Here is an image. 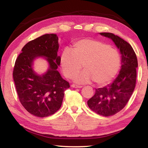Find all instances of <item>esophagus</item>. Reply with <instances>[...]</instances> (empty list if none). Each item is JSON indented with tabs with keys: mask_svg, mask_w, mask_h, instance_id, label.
I'll list each match as a JSON object with an SVG mask.
<instances>
[{
	"mask_svg": "<svg viewBox=\"0 0 148 148\" xmlns=\"http://www.w3.org/2000/svg\"><path fill=\"white\" fill-rule=\"evenodd\" d=\"M71 87H74V88H82V86H77V85H76V84H72Z\"/></svg>",
	"mask_w": 148,
	"mask_h": 148,
	"instance_id": "34e87169",
	"label": "esophagus"
}]
</instances>
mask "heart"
I'll return each mask as SVG.
<instances>
[{
	"instance_id": "heart-1",
	"label": "heart",
	"mask_w": 148,
	"mask_h": 148,
	"mask_svg": "<svg viewBox=\"0 0 148 148\" xmlns=\"http://www.w3.org/2000/svg\"><path fill=\"white\" fill-rule=\"evenodd\" d=\"M72 52L64 50L60 59L65 76L73 78L82 68L84 71L76 77V82L84 84L93 80L102 86L116 76L120 68L119 51L99 40L82 39L73 44Z\"/></svg>"
}]
</instances>
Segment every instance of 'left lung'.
<instances>
[{"mask_svg": "<svg viewBox=\"0 0 148 148\" xmlns=\"http://www.w3.org/2000/svg\"><path fill=\"white\" fill-rule=\"evenodd\" d=\"M101 34L111 38L122 55L121 68L116 79L106 87L95 89L94 96L87 101L92 111L108 117L121 111L131 98L136 86L138 61L128 42L110 32H101Z\"/></svg>", "mask_w": 148, "mask_h": 148, "instance_id": "obj_1", "label": "left lung"}]
</instances>
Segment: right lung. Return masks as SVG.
Wrapping results in <instances>:
<instances>
[{
  "mask_svg": "<svg viewBox=\"0 0 148 148\" xmlns=\"http://www.w3.org/2000/svg\"><path fill=\"white\" fill-rule=\"evenodd\" d=\"M58 37L46 34L25 45L15 62L14 81L19 101L27 112L35 116L47 117L61 108L64 91L69 83L57 71L61 57L57 56ZM47 57L50 68L47 73L38 76L32 68L35 57Z\"/></svg>",
  "mask_w": 148,
  "mask_h": 148,
  "instance_id": "add662e5",
  "label": "right lung"
}]
</instances>
